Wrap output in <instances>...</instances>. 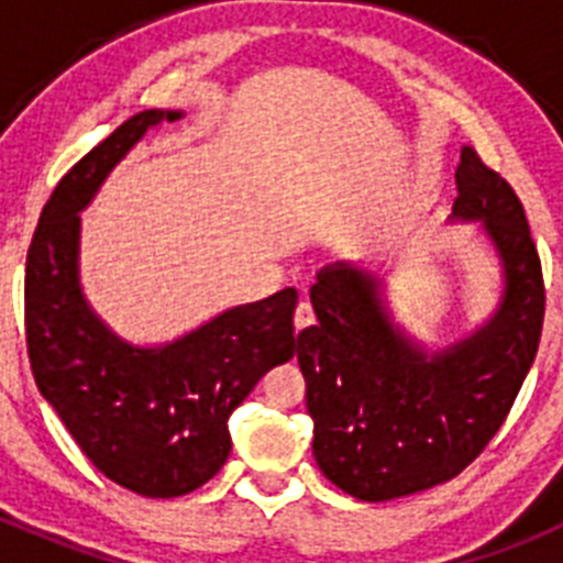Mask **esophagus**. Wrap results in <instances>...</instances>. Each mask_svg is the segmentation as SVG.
I'll return each mask as SVG.
<instances>
[{
	"instance_id": "34e87169",
	"label": "esophagus",
	"mask_w": 563,
	"mask_h": 563,
	"mask_svg": "<svg viewBox=\"0 0 563 563\" xmlns=\"http://www.w3.org/2000/svg\"><path fill=\"white\" fill-rule=\"evenodd\" d=\"M292 324H296V330H305V327L316 324V312H312L310 301H301V305L296 307V321H292Z\"/></svg>"
}]
</instances>
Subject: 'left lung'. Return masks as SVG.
I'll use <instances>...</instances> for the list:
<instances>
[{
	"label": "left lung",
	"mask_w": 563,
	"mask_h": 563,
	"mask_svg": "<svg viewBox=\"0 0 563 563\" xmlns=\"http://www.w3.org/2000/svg\"><path fill=\"white\" fill-rule=\"evenodd\" d=\"M451 222H479L501 296L471 335L429 350L391 316L383 278L335 262L318 271V324L298 332L321 474L361 501L420 494L462 474L499 431L539 350L544 282L519 197L471 146Z\"/></svg>",
	"instance_id": "left-lung-1"
}]
</instances>
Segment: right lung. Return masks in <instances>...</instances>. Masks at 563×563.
I'll return each mask as SVG.
<instances>
[{"label":"right lung","mask_w":563,"mask_h":563,"mask_svg":"<svg viewBox=\"0 0 563 563\" xmlns=\"http://www.w3.org/2000/svg\"><path fill=\"white\" fill-rule=\"evenodd\" d=\"M180 118V109H143L84 154L44 206L24 271L38 391L103 476L148 499L206 485L231 454L233 409L296 352L292 287L157 346L118 335L84 296L81 211L143 134Z\"/></svg>","instance_id":"right-lung-1"}]
</instances>
